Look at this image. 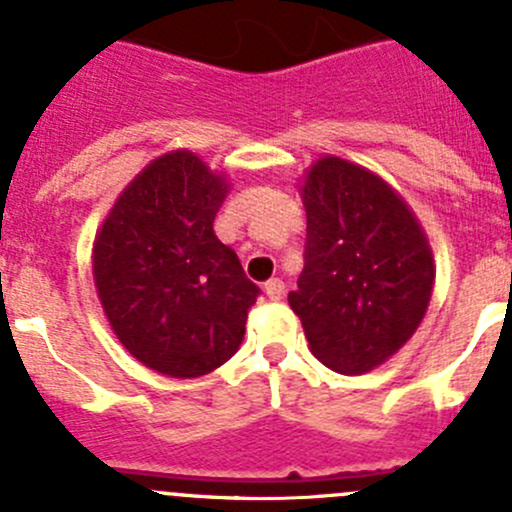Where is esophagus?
I'll return each mask as SVG.
<instances>
[{"mask_svg": "<svg viewBox=\"0 0 512 512\" xmlns=\"http://www.w3.org/2000/svg\"><path fill=\"white\" fill-rule=\"evenodd\" d=\"M265 292L267 297L277 302V299H282V294H285V282H282L280 277H272V280L265 282Z\"/></svg>", "mask_w": 512, "mask_h": 512, "instance_id": "esophagus-1", "label": "esophagus"}]
</instances>
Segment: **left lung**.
Segmentation results:
<instances>
[{
	"mask_svg": "<svg viewBox=\"0 0 512 512\" xmlns=\"http://www.w3.org/2000/svg\"><path fill=\"white\" fill-rule=\"evenodd\" d=\"M304 270L289 307L312 354L339 374H364L399 352L426 314L433 257L409 205L342 158L312 165Z\"/></svg>",
	"mask_w": 512,
	"mask_h": 512,
	"instance_id": "left-lung-1",
	"label": "left lung"
}]
</instances>
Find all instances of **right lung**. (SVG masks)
<instances>
[{
    "label": "right lung",
    "mask_w": 512,
    "mask_h": 512,
    "mask_svg": "<svg viewBox=\"0 0 512 512\" xmlns=\"http://www.w3.org/2000/svg\"><path fill=\"white\" fill-rule=\"evenodd\" d=\"M227 185L188 151L153 160L116 200L94 245V280L113 332L175 379L237 352L260 287L213 223Z\"/></svg>",
    "instance_id": "right-lung-1"
}]
</instances>
